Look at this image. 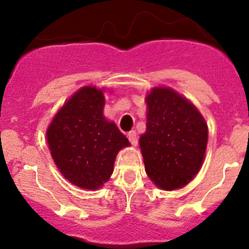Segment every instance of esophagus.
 <instances>
[{"instance_id":"esophagus-1","label":"esophagus","mask_w":249,"mask_h":249,"mask_svg":"<svg viewBox=\"0 0 249 249\" xmlns=\"http://www.w3.org/2000/svg\"><path fill=\"white\" fill-rule=\"evenodd\" d=\"M127 138L133 146H137V144H138V137H137L136 131H131V132H128Z\"/></svg>"}]
</instances>
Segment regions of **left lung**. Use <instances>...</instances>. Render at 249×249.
Returning a JSON list of instances; mask_svg holds the SVG:
<instances>
[{
    "instance_id": "left-lung-1",
    "label": "left lung",
    "mask_w": 249,
    "mask_h": 249,
    "mask_svg": "<svg viewBox=\"0 0 249 249\" xmlns=\"http://www.w3.org/2000/svg\"><path fill=\"white\" fill-rule=\"evenodd\" d=\"M146 104V132L139 139L145 171L161 190L184 187L204 161L206 122L192 103L170 88H153Z\"/></svg>"
}]
</instances>
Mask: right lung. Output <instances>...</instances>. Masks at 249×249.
<instances>
[{"mask_svg":"<svg viewBox=\"0 0 249 249\" xmlns=\"http://www.w3.org/2000/svg\"><path fill=\"white\" fill-rule=\"evenodd\" d=\"M103 90L84 87L63 105L47 130L53 161L71 184L92 190L110 179L119 150L130 145L103 116Z\"/></svg>","mask_w":249,"mask_h":249,"instance_id":"1","label":"right lung"}]
</instances>
